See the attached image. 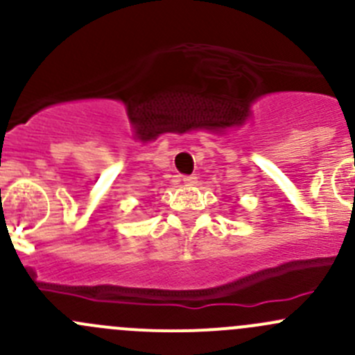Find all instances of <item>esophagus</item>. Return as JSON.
Returning <instances> with one entry per match:
<instances>
[{"label":"esophagus","instance_id":"1","mask_svg":"<svg viewBox=\"0 0 355 355\" xmlns=\"http://www.w3.org/2000/svg\"><path fill=\"white\" fill-rule=\"evenodd\" d=\"M182 182H184L185 185H189V187H192V185L198 184V177H196V175H184V177H182Z\"/></svg>","mask_w":355,"mask_h":355}]
</instances>
